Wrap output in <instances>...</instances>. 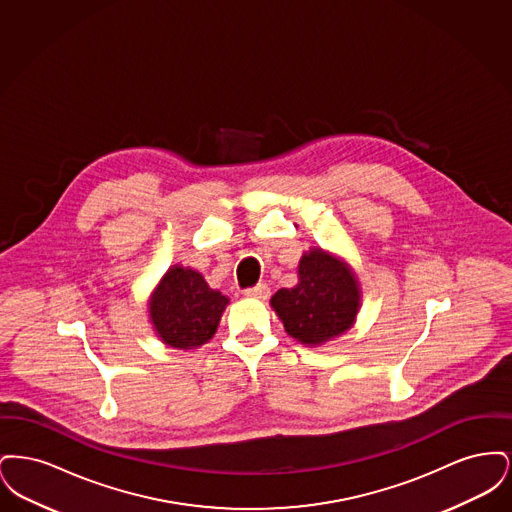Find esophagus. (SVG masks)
<instances>
[{"label": "esophagus", "instance_id": "1", "mask_svg": "<svg viewBox=\"0 0 512 512\" xmlns=\"http://www.w3.org/2000/svg\"><path fill=\"white\" fill-rule=\"evenodd\" d=\"M245 295H247V297H251V299H259V301H265V299H268V295H270V288H268L267 284H257L255 288L247 290Z\"/></svg>", "mask_w": 512, "mask_h": 512}]
</instances>
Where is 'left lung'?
<instances>
[{
    "label": "left lung",
    "mask_w": 512,
    "mask_h": 512,
    "mask_svg": "<svg viewBox=\"0 0 512 512\" xmlns=\"http://www.w3.org/2000/svg\"><path fill=\"white\" fill-rule=\"evenodd\" d=\"M361 297L353 267L322 247H311L299 259L297 284L274 293L270 307L293 340L318 347L353 328Z\"/></svg>",
    "instance_id": "8db88e82"
}]
</instances>
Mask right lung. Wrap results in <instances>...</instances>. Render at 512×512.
I'll return each instance as SVG.
<instances>
[{"mask_svg":"<svg viewBox=\"0 0 512 512\" xmlns=\"http://www.w3.org/2000/svg\"><path fill=\"white\" fill-rule=\"evenodd\" d=\"M230 299L213 290L203 274L172 265L147 299L153 332L174 349H197L211 340Z\"/></svg>","mask_w":512,"mask_h":512,"instance_id":"obj_1","label":"right lung"}]
</instances>
